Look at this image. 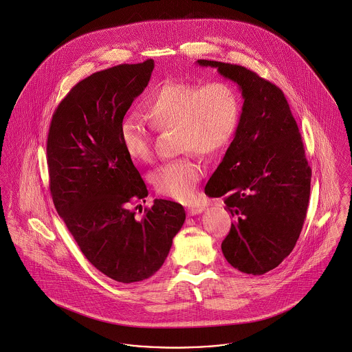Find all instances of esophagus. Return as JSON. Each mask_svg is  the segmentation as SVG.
<instances>
[{
	"instance_id": "obj_1",
	"label": "esophagus",
	"mask_w": 352,
	"mask_h": 352,
	"mask_svg": "<svg viewBox=\"0 0 352 352\" xmlns=\"http://www.w3.org/2000/svg\"><path fill=\"white\" fill-rule=\"evenodd\" d=\"M203 207L199 206V204H194V206H188V208H187V214L190 215V217H194V215H198V214H201L203 212Z\"/></svg>"
}]
</instances>
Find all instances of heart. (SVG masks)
<instances>
[{
    "instance_id": "1",
    "label": "heart",
    "mask_w": 352,
    "mask_h": 352,
    "mask_svg": "<svg viewBox=\"0 0 352 352\" xmlns=\"http://www.w3.org/2000/svg\"><path fill=\"white\" fill-rule=\"evenodd\" d=\"M151 125L160 131L177 128L179 153L217 157L228 148L239 128L241 99L227 82L203 84L168 80L151 94L146 102ZM120 138L128 155L138 162L153 157L151 134L142 118L128 115L120 124ZM204 168L192 157L162 164L151 174L157 192L175 201L192 198Z\"/></svg>"
}]
</instances>
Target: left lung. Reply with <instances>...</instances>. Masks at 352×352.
<instances>
[{
	"instance_id": "8db88e82",
	"label": "left lung",
	"mask_w": 352,
	"mask_h": 352,
	"mask_svg": "<svg viewBox=\"0 0 352 352\" xmlns=\"http://www.w3.org/2000/svg\"><path fill=\"white\" fill-rule=\"evenodd\" d=\"M240 87L244 104L234 141L206 184L236 217L221 243L226 260L253 276L278 267L293 251L310 197L311 168L284 92L248 68L199 59Z\"/></svg>"
}]
</instances>
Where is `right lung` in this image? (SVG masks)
<instances>
[{
    "label": "right lung",
    "mask_w": 352,
    "mask_h": 352,
    "mask_svg": "<svg viewBox=\"0 0 352 352\" xmlns=\"http://www.w3.org/2000/svg\"><path fill=\"white\" fill-rule=\"evenodd\" d=\"M153 68L148 59L85 78L59 102L47 135L59 217L85 258L122 284L146 280L162 267L186 219L182 204L165 199H155L142 217L131 208L145 201L148 190L122 146L120 124Z\"/></svg>",
    "instance_id": "add662e5"
}]
</instances>
